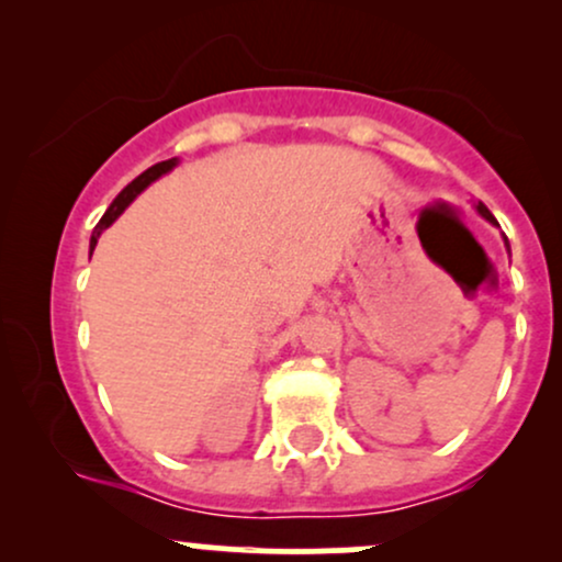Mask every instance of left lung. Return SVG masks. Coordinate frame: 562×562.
Returning <instances> with one entry per match:
<instances>
[{
	"instance_id": "8db88e82",
	"label": "left lung",
	"mask_w": 562,
	"mask_h": 562,
	"mask_svg": "<svg viewBox=\"0 0 562 562\" xmlns=\"http://www.w3.org/2000/svg\"><path fill=\"white\" fill-rule=\"evenodd\" d=\"M479 214H481V216H486V218H488V222H494L492 211H488V209H486V205H483V203H479Z\"/></svg>"
}]
</instances>
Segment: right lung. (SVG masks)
I'll list each match as a JSON object with an SVG mask.
<instances>
[{
  "instance_id": "obj_1",
  "label": "right lung",
  "mask_w": 562,
  "mask_h": 562,
  "mask_svg": "<svg viewBox=\"0 0 562 562\" xmlns=\"http://www.w3.org/2000/svg\"><path fill=\"white\" fill-rule=\"evenodd\" d=\"M173 166H177V158H171V160H160V164H156V166H150V169H147V171H142V173H139V177H137V179H134V182H132V184H126V187H124V190H121V192H119V198H115V200H113V203H111V209H108V211H105V216H102V218H100V224H97V227H94V232H92V243H89V250H94V245H97V237H100V232H102V229H108V227H111V224L115 222V218H119L121 214H124V209H126V205H128V203H132V200H134V198H137V195H139V192H142V190H145V187H147V184H150V182H156V179L160 177V173L171 171V169H173Z\"/></svg>"
}]
</instances>
